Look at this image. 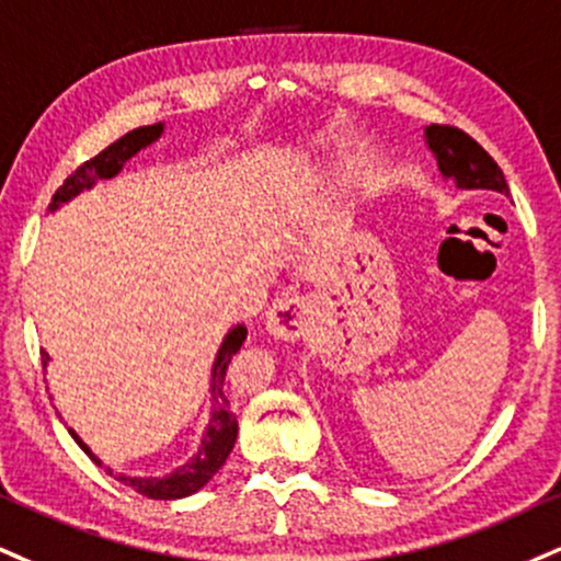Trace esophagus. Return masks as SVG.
Segmentation results:
<instances>
[{"instance_id":"1","label":"esophagus","mask_w":561,"mask_h":561,"mask_svg":"<svg viewBox=\"0 0 561 561\" xmlns=\"http://www.w3.org/2000/svg\"><path fill=\"white\" fill-rule=\"evenodd\" d=\"M310 323V306L306 298H298V295H285L268 308L266 313V332L274 336V340L295 342L298 336L306 334Z\"/></svg>"}]
</instances>
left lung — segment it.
<instances>
[{
  "label": "left lung",
  "mask_w": 561,
  "mask_h": 561,
  "mask_svg": "<svg viewBox=\"0 0 561 561\" xmlns=\"http://www.w3.org/2000/svg\"><path fill=\"white\" fill-rule=\"evenodd\" d=\"M426 144L434 151L438 172L455 182L457 187L510 193L507 180H504V172L499 170L496 161L460 127L431 125L426 127Z\"/></svg>",
  "instance_id": "obj_1"
}]
</instances>
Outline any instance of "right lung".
<instances>
[{
    "instance_id": "right-lung-1",
    "label": "right lung",
    "mask_w": 561,
    "mask_h": 561,
    "mask_svg": "<svg viewBox=\"0 0 561 561\" xmlns=\"http://www.w3.org/2000/svg\"><path fill=\"white\" fill-rule=\"evenodd\" d=\"M161 133H164V125L161 123L138 127V130H130L119 140H114L112 146H106L104 151L96 153L93 159L83 161V164H80L78 170L57 187V193L51 195L49 211H57L59 206L76 198L78 193L88 191V187H93L99 180H112L114 174L123 172L125 161L133 159L140 148L151 146L153 140H159ZM245 336H248V329L242 327V323H238L234 329H229L225 342H221L219 353H216V360L211 368V417H208V426L204 431V438H201V447L191 457V460L164 478L117 476V481H123L125 485H133L138 494H144L148 499H182V496L195 494L198 489H204V485L211 481L216 473H219V468L227 462L229 451H232V447H234V438H238V417H234L232 404H229L225 379H227L229 360H232V355L242 347ZM42 363H44V368H46V363H49V353H44V350H42ZM70 434L80 444V449H83L93 462L104 465L91 449L85 447L83 438H80L76 431L70 428ZM110 476H112V470H110Z\"/></svg>"
}]
</instances>
